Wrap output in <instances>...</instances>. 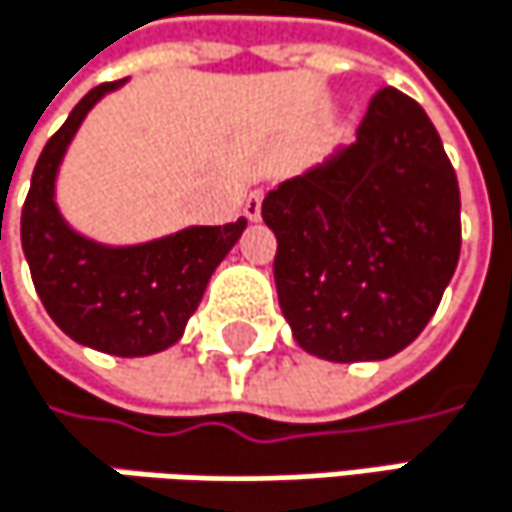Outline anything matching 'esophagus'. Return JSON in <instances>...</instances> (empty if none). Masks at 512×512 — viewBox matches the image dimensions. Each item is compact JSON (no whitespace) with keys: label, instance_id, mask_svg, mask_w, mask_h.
Masks as SVG:
<instances>
[{"label":"esophagus","instance_id":"obj_1","mask_svg":"<svg viewBox=\"0 0 512 512\" xmlns=\"http://www.w3.org/2000/svg\"><path fill=\"white\" fill-rule=\"evenodd\" d=\"M260 207H263V189H255V192H249V198L243 204V213L249 222H260Z\"/></svg>","mask_w":512,"mask_h":512}]
</instances>
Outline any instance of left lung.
<instances>
[{"label": "left lung", "mask_w": 512, "mask_h": 512, "mask_svg": "<svg viewBox=\"0 0 512 512\" xmlns=\"http://www.w3.org/2000/svg\"><path fill=\"white\" fill-rule=\"evenodd\" d=\"M278 305L326 361H382L436 314L460 260V183L427 112L382 88L356 142L263 198Z\"/></svg>", "instance_id": "1"}]
</instances>
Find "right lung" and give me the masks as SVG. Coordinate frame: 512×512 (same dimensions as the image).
Wrapping results in <instances>:
<instances>
[{
    "label": "right lung",
    "mask_w": 512,
    "mask_h": 512,
    "mask_svg": "<svg viewBox=\"0 0 512 512\" xmlns=\"http://www.w3.org/2000/svg\"><path fill=\"white\" fill-rule=\"evenodd\" d=\"M127 79L91 88L38 156L20 237L35 290L52 323L82 347L121 358L162 353L183 338L210 275L237 246L246 219L189 225L133 246L79 234L58 210L55 183L88 112Z\"/></svg>",
    "instance_id": "add662e5"
}]
</instances>
